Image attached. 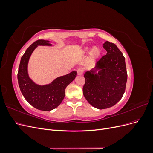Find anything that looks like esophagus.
<instances>
[{
    "label": "esophagus",
    "mask_w": 153,
    "mask_h": 153,
    "mask_svg": "<svg viewBox=\"0 0 153 153\" xmlns=\"http://www.w3.org/2000/svg\"><path fill=\"white\" fill-rule=\"evenodd\" d=\"M83 73H84V69H83V68H79V69H78V70H77V74H78V75H82Z\"/></svg>",
    "instance_id": "1"
}]
</instances>
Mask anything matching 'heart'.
<instances>
[{"mask_svg": "<svg viewBox=\"0 0 153 153\" xmlns=\"http://www.w3.org/2000/svg\"><path fill=\"white\" fill-rule=\"evenodd\" d=\"M85 52H88L89 50V47H85L84 48ZM101 54V50L100 48L97 47V46H94V47H92V48L90 52V58L91 60H95L98 59Z\"/></svg>", "mask_w": 153, "mask_h": 153, "instance_id": "1", "label": "heart"}]
</instances>
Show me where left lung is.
<instances>
[{
  "mask_svg": "<svg viewBox=\"0 0 153 153\" xmlns=\"http://www.w3.org/2000/svg\"><path fill=\"white\" fill-rule=\"evenodd\" d=\"M106 54L96 62L94 68L84 73L85 83L83 94L90 105L105 109L116 104L126 89L127 71L125 58L114 43L103 45Z\"/></svg>",
  "mask_w": 153,
  "mask_h": 153,
  "instance_id": "obj_1",
  "label": "left lung"
}]
</instances>
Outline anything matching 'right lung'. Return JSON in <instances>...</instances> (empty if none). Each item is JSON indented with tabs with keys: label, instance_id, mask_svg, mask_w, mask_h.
<instances>
[{
	"label": "right lung",
	"instance_id": "obj_1",
	"mask_svg": "<svg viewBox=\"0 0 153 153\" xmlns=\"http://www.w3.org/2000/svg\"><path fill=\"white\" fill-rule=\"evenodd\" d=\"M38 46H53L48 40L39 39L32 43L21 58L18 72V82L20 91L27 102L34 108L50 111L62 103L65 96L66 87L76 76L77 72L73 71L66 75L59 76L50 84H37L30 78L28 73L29 59Z\"/></svg>",
	"mask_w": 153,
	"mask_h": 153
}]
</instances>
